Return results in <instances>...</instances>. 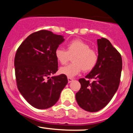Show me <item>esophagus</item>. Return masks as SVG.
I'll list each match as a JSON object with an SVG mask.
<instances>
[{
  "instance_id": "obj_1",
  "label": "esophagus",
  "mask_w": 133,
  "mask_h": 133,
  "mask_svg": "<svg viewBox=\"0 0 133 133\" xmlns=\"http://www.w3.org/2000/svg\"><path fill=\"white\" fill-rule=\"evenodd\" d=\"M68 82L69 83V82H71L72 81H73V79L72 78H71V77H68Z\"/></svg>"
}]
</instances>
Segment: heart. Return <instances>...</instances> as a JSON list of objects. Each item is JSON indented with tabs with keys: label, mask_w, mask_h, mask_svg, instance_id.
<instances>
[{
	"label": "heart",
	"mask_w": 133,
	"mask_h": 133,
	"mask_svg": "<svg viewBox=\"0 0 133 133\" xmlns=\"http://www.w3.org/2000/svg\"><path fill=\"white\" fill-rule=\"evenodd\" d=\"M72 57V63L60 69V72L69 77L77 75L82 71L89 72L95 67L98 60V55L90 45L79 39L70 41L67 44V51L57 48L55 51L56 59L61 64L64 65Z\"/></svg>",
	"instance_id": "b5f03b06"
}]
</instances>
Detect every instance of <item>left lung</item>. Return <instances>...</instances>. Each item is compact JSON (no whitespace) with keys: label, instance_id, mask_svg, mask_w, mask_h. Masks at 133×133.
Segmentation results:
<instances>
[{"label":"left lung","instance_id":"left-lung-1","mask_svg":"<svg viewBox=\"0 0 133 133\" xmlns=\"http://www.w3.org/2000/svg\"><path fill=\"white\" fill-rule=\"evenodd\" d=\"M97 42V64L86 79H79L81 86L76 94L79 106L89 112H97L109 103L118 89L123 64L121 56L109 40L101 38Z\"/></svg>","mask_w":133,"mask_h":133}]
</instances>
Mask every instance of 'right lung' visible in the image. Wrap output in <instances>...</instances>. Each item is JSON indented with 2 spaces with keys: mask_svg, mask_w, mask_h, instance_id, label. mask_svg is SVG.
I'll list each match as a JSON object with an SVG mask.
<instances>
[{
  "mask_svg": "<svg viewBox=\"0 0 133 133\" xmlns=\"http://www.w3.org/2000/svg\"><path fill=\"white\" fill-rule=\"evenodd\" d=\"M64 41L62 36L42 30L29 35L17 50L14 66L17 88L37 109L54 106L68 82L64 74L50 77L58 70L55 51Z\"/></svg>",
  "mask_w": 133,
  "mask_h": 133,
  "instance_id": "add662e5",
  "label": "right lung"
}]
</instances>
